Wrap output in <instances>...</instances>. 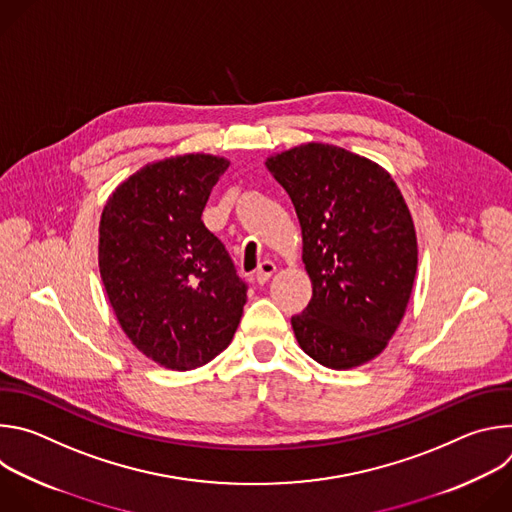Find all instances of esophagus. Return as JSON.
<instances>
[{
	"mask_svg": "<svg viewBox=\"0 0 512 512\" xmlns=\"http://www.w3.org/2000/svg\"><path fill=\"white\" fill-rule=\"evenodd\" d=\"M275 271H277V267H275V263H273V261H263V263L259 265L257 273H255L257 283H259V285L267 283V281H269V277H271Z\"/></svg>",
	"mask_w": 512,
	"mask_h": 512,
	"instance_id": "1",
	"label": "esophagus"
}]
</instances>
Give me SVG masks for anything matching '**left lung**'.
Listing matches in <instances>:
<instances>
[{
	"mask_svg": "<svg viewBox=\"0 0 512 512\" xmlns=\"http://www.w3.org/2000/svg\"><path fill=\"white\" fill-rule=\"evenodd\" d=\"M296 206L312 279L291 318L302 350L334 371L373 360L401 324L417 271L411 212L379 164L328 143L267 158Z\"/></svg>",
	"mask_w": 512,
	"mask_h": 512,
	"instance_id": "1",
	"label": "left lung"
}]
</instances>
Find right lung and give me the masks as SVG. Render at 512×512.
<instances>
[{
	"label": "right lung",
	"mask_w": 512,
	"mask_h": 512,
	"mask_svg": "<svg viewBox=\"0 0 512 512\" xmlns=\"http://www.w3.org/2000/svg\"><path fill=\"white\" fill-rule=\"evenodd\" d=\"M229 160L186 154L143 166L109 196L99 269L113 312L139 352L192 371L233 340L247 283L202 223Z\"/></svg>",
	"instance_id": "right-lung-1"
}]
</instances>
